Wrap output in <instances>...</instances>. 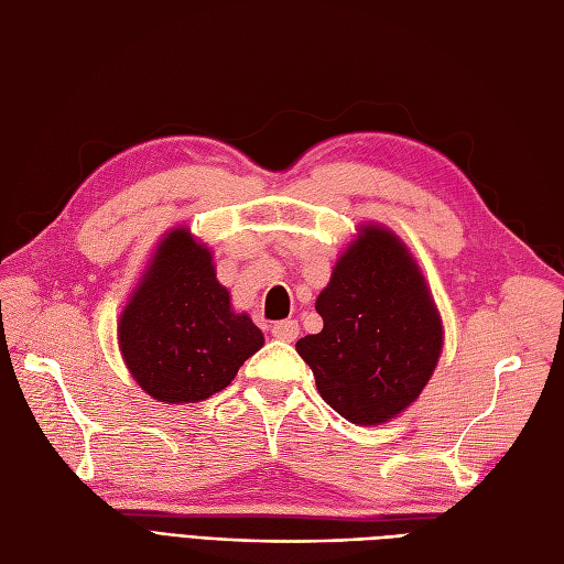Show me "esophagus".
Segmentation results:
<instances>
[{
  "mask_svg": "<svg viewBox=\"0 0 564 564\" xmlns=\"http://www.w3.org/2000/svg\"><path fill=\"white\" fill-rule=\"evenodd\" d=\"M272 336H275L278 340H284V344H292V340H296L299 336V322L296 319H282V322H275L272 324Z\"/></svg>",
  "mask_w": 564,
  "mask_h": 564,
  "instance_id": "obj_1",
  "label": "esophagus"
}]
</instances>
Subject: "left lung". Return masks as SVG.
<instances>
[{
    "label": "left lung",
    "instance_id": "8db88e82",
    "mask_svg": "<svg viewBox=\"0 0 564 564\" xmlns=\"http://www.w3.org/2000/svg\"><path fill=\"white\" fill-rule=\"evenodd\" d=\"M315 311L324 327L296 344L322 400L357 423L400 414L429 383L442 324L429 286L395 235L379 226L340 256Z\"/></svg>",
    "mask_w": 564,
    "mask_h": 564
}]
</instances>
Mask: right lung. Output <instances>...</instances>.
Segmentation results:
<instances>
[{
    "mask_svg": "<svg viewBox=\"0 0 564 564\" xmlns=\"http://www.w3.org/2000/svg\"><path fill=\"white\" fill-rule=\"evenodd\" d=\"M261 346L251 317L232 313L209 249L187 228L169 232L119 317V348L133 379L160 402H199L230 386Z\"/></svg>",
    "mask_w": 564,
    "mask_h": 564,
    "instance_id": "right-lung-1",
    "label": "right lung"
}]
</instances>
